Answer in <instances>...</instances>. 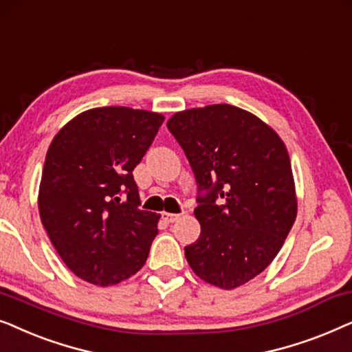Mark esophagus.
Masks as SVG:
<instances>
[{
	"mask_svg": "<svg viewBox=\"0 0 352 352\" xmlns=\"http://www.w3.org/2000/svg\"><path fill=\"white\" fill-rule=\"evenodd\" d=\"M180 215L179 214H170V212H162V219L166 220L167 223H172V222H175L177 219H179Z\"/></svg>",
	"mask_w": 352,
	"mask_h": 352,
	"instance_id": "1",
	"label": "esophagus"
}]
</instances>
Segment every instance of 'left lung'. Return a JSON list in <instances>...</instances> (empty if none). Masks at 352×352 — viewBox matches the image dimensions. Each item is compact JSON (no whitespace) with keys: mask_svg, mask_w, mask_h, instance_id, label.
<instances>
[{"mask_svg":"<svg viewBox=\"0 0 352 352\" xmlns=\"http://www.w3.org/2000/svg\"><path fill=\"white\" fill-rule=\"evenodd\" d=\"M167 129L198 185L201 235L185 246L186 261L214 287H241L275 259L296 219L285 143L259 117L230 104L177 112Z\"/></svg>","mask_w":352,"mask_h":352,"instance_id":"left-lung-1","label":"left lung"}]
</instances>
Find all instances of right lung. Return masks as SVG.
<instances>
[{"label":"right lung","mask_w":352,"mask_h":352,"mask_svg":"<svg viewBox=\"0 0 352 352\" xmlns=\"http://www.w3.org/2000/svg\"><path fill=\"white\" fill-rule=\"evenodd\" d=\"M164 116L109 106L65 124L46 153L38 193L41 223L78 278L109 287L148 259L159 215L140 209L133 168Z\"/></svg>","instance_id":"1"}]
</instances>
